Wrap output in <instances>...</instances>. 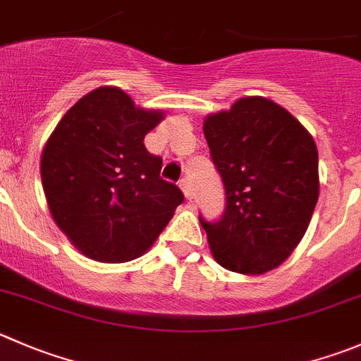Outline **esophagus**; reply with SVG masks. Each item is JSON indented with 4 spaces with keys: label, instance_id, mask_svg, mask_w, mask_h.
Here are the masks:
<instances>
[{
    "label": "esophagus",
    "instance_id": "esophagus-1",
    "mask_svg": "<svg viewBox=\"0 0 361 361\" xmlns=\"http://www.w3.org/2000/svg\"><path fill=\"white\" fill-rule=\"evenodd\" d=\"M180 188H181V190H183V195H185V197H187V199H192V195H194V194H192L190 181H188L187 178H183V180L180 181Z\"/></svg>",
    "mask_w": 361,
    "mask_h": 361
}]
</instances>
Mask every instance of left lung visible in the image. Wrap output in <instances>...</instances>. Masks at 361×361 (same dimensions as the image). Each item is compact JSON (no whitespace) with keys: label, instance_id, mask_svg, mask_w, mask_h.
<instances>
[{"label":"left lung","instance_id":"8db88e82","mask_svg":"<svg viewBox=\"0 0 361 361\" xmlns=\"http://www.w3.org/2000/svg\"><path fill=\"white\" fill-rule=\"evenodd\" d=\"M226 187L219 222H204L209 250L222 268L262 275L302 241L317 197L312 135L289 111L264 97H243L202 123Z\"/></svg>","mask_w":361,"mask_h":361}]
</instances>
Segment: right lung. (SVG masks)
I'll return each mask as SVG.
<instances>
[{
    "mask_svg": "<svg viewBox=\"0 0 361 361\" xmlns=\"http://www.w3.org/2000/svg\"><path fill=\"white\" fill-rule=\"evenodd\" d=\"M164 120L116 86L77 100L49 135L40 176L49 212L70 243L100 262L137 259L155 243L183 194L160 178L145 135Z\"/></svg>",
    "mask_w": 361,
    "mask_h": 361,
    "instance_id": "1",
    "label": "right lung"
}]
</instances>
